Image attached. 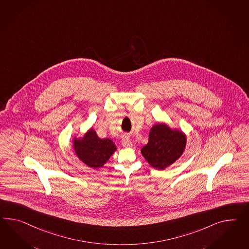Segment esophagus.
<instances>
[{"label":"esophagus","mask_w":249,"mask_h":249,"mask_svg":"<svg viewBox=\"0 0 249 249\" xmlns=\"http://www.w3.org/2000/svg\"><path fill=\"white\" fill-rule=\"evenodd\" d=\"M122 145L124 147H126V148H130V147H132V145H133L132 142L129 139V137H128L126 134L124 135L123 138H122Z\"/></svg>","instance_id":"obj_1"}]
</instances>
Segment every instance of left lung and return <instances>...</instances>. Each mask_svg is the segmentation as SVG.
I'll use <instances>...</instances> for the list:
<instances>
[{"label": "left lung", "instance_id": "1", "mask_svg": "<svg viewBox=\"0 0 249 249\" xmlns=\"http://www.w3.org/2000/svg\"><path fill=\"white\" fill-rule=\"evenodd\" d=\"M186 144L187 137L181 130L157 123L151 128L148 142L141 153L153 168L165 170L183 154Z\"/></svg>", "mask_w": 249, "mask_h": 249}]
</instances>
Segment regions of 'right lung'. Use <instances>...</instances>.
I'll use <instances>...</instances> for the list:
<instances>
[{
  "mask_svg": "<svg viewBox=\"0 0 249 249\" xmlns=\"http://www.w3.org/2000/svg\"><path fill=\"white\" fill-rule=\"evenodd\" d=\"M72 146L77 158L95 170L102 168L116 151L114 142L109 138H99L93 127L81 137L75 135L72 139Z\"/></svg>",
  "mask_w": 249,
  "mask_h": 249,
  "instance_id": "1",
  "label": "right lung"
}]
</instances>
